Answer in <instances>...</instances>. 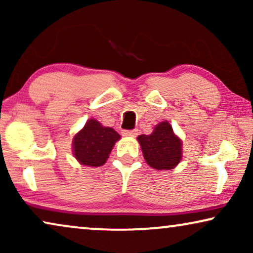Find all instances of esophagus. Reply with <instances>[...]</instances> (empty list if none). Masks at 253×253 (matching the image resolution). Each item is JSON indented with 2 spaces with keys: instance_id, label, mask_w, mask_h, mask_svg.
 Masks as SVG:
<instances>
[{
  "instance_id": "1",
  "label": "esophagus",
  "mask_w": 253,
  "mask_h": 253,
  "mask_svg": "<svg viewBox=\"0 0 253 253\" xmlns=\"http://www.w3.org/2000/svg\"><path fill=\"white\" fill-rule=\"evenodd\" d=\"M138 133L137 130H123L122 134L126 137H136Z\"/></svg>"
}]
</instances>
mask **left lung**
<instances>
[{"mask_svg": "<svg viewBox=\"0 0 253 253\" xmlns=\"http://www.w3.org/2000/svg\"><path fill=\"white\" fill-rule=\"evenodd\" d=\"M137 139L144 159L152 168L169 170L182 160V140L174 133L167 121L155 126L151 134H140Z\"/></svg>", "mask_w": 253, "mask_h": 253, "instance_id": "1", "label": "left lung"}]
</instances>
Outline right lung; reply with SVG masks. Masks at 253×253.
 Returning <instances> with one entry per match:
<instances>
[{"label": "right lung", "mask_w": 253, "mask_h": 253, "mask_svg": "<svg viewBox=\"0 0 253 253\" xmlns=\"http://www.w3.org/2000/svg\"><path fill=\"white\" fill-rule=\"evenodd\" d=\"M121 138L113 127L103 126L99 121L89 119L72 140L74 157L79 164L100 167L109 158L114 145Z\"/></svg>", "instance_id": "add662e5"}]
</instances>
